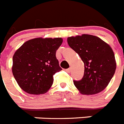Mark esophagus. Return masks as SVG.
<instances>
[{
  "instance_id": "34e87169",
  "label": "esophagus",
  "mask_w": 124,
  "mask_h": 124,
  "mask_svg": "<svg viewBox=\"0 0 124 124\" xmlns=\"http://www.w3.org/2000/svg\"><path fill=\"white\" fill-rule=\"evenodd\" d=\"M65 71L66 72H67L68 73H70V71H71V68H68V69H66V70Z\"/></svg>"
}]
</instances>
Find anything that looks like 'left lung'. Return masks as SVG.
<instances>
[{
  "mask_svg": "<svg viewBox=\"0 0 124 124\" xmlns=\"http://www.w3.org/2000/svg\"><path fill=\"white\" fill-rule=\"evenodd\" d=\"M68 43L81 57L84 73L74 84L83 94H97L107 87L116 69L114 53L111 47L99 37L91 35L68 37Z\"/></svg>",
  "mask_w": 124,
  "mask_h": 124,
  "instance_id": "8db88e82",
  "label": "left lung"
}]
</instances>
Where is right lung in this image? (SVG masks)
I'll return each mask as SVG.
<instances>
[{
    "mask_svg": "<svg viewBox=\"0 0 124 124\" xmlns=\"http://www.w3.org/2000/svg\"><path fill=\"white\" fill-rule=\"evenodd\" d=\"M62 42L61 38H34L24 43L15 51L12 73L22 89L37 95L49 90L53 75L62 70L56 57Z\"/></svg>",
    "mask_w": 124,
    "mask_h": 124,
    "instance_id": "add662e5",
    "label": "right lung"
}]
</instances>
